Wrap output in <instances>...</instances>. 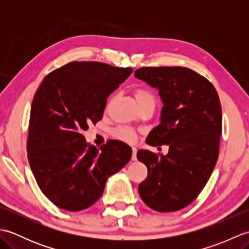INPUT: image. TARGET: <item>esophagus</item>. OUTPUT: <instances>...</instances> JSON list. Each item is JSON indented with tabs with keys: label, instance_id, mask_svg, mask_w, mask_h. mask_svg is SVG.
<instances>
[{
	"label": "esophagus",
	"instance_id": "esophagus-1",
	"mask_svg": "<svg viewBox=\"0 0 249 249\" xmlns=\"http://www.w3.org/2000/svg\"><path fill=\"white\" fill-rule=\"evenodd\" d=\"M131 160H137V149L136 147H133V155H131Z\"/></svg>",
	"mask_w": 249,
	"mask_h": 249
}]
</instances>
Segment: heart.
Here are the masks:
<instances>
[{
    "label": "heart",
    "mask_w": 249,
    "mask_h": 249,
    "mask_svg": "<svg viewBox=\"0 0 249 249\" xmlns=\"http://www.w3.org/2000/svg\"><path fill=\"white\" fill-rule=\"evenodd\" d=\"M135 97L138 105L143 104L145 102H150V100H153L154 102V97L153 95L146 91L144 89H138L135 91ZM113 136L115 138H118L122 141H126V142H134L136 139V135L135 131L130 128H126V127H119L113 130Z\"/></svg>",
    "instance_id": "heart-1"
}]
</instances>
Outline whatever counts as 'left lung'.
Segmentation results:
<instances>
[{"label": "left lung", "instance_id": "8db88e82", "mask_svg": "<svg viewBox=\"0 0 249 249\" xmlns=\"http://www.w3.org/2000/svg\"><path fill=\"white\" fill-rule=\"evenodd\" d=\"M135 77L155 88L163 107L146 138L169 146L167 155L137 153L147 168L139 184L142 201L158 212H176L190 204L208 183L218 158L221 106L213 84L186 67H142Z\"/></svg>", "mask_w": 249, "mask_h": 249}]
</instances>
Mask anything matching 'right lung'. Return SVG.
<instances>
[{
	"label": "right lung",
	"mask_w": 249,
	"mask_h": 249,
	"mask_svg": "<svg viewBox=\"0 0 249 249\" xmlns=\"http://www.w3.org/2000/svg\"><path fill=\"white\" fill-rule=\"evenodd\" d=\"M133 68L71 62L50 72L32 102L28 158L41 192L57 208L77 212L102 197L107 179L131 158V147L110 140L97 149L83 131L102 120L109 95Z\"/></svg>",
	"instance_id": "add662e5"
}]
</instances>
